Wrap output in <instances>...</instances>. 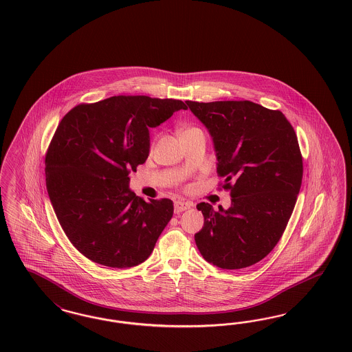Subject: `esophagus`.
<instances>
[{"mask_svg": "<svg viewBox=\"0 0 352 352\" xmlns=\"http://www.w3.org/2000/svg\"><path fill=\"white\" fill-rule=\"evenodd\" d=\"M192 206L191 203H188V201H184V200H177L175 203H174V212L175 213H181V212H184V210H187V209H190Z\"/></svg>", "mask_w": 352, "mask_h": 352, "instance_id": "34e87169", "label": "esophagus"}]
</instances>
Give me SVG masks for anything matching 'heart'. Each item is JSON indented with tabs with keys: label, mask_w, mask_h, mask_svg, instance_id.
<instances>
[{
	"label": "heart",
	"mask_w": 352,
	"mask_h": 352,
	"mask_svg": "<svg viewBox=\"0 0 352 352\" xmlns=\"http://www.w3.org/2000/svg\"><path fill=\"white\" fill-rule=\"evenodd\" d=\"M194 130H197V129H188V130H186L184 133H188V131H194Z\"/></svg>",
	"instance_id": "obj_1"
}]
</instances>
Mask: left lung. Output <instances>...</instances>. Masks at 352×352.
Segmentation results:
<instances>
[{
  "label": "left lung",
  "mask_w": 352,
  "mask_h": 352,
  "mask_svg": "<svg viewBox=\"0 0 352 352\" xmlns=\"http://www.w3.org/2000/svg\"><path fill=\"white\" fill-rule=\"evenodd\" d=\"M206 124L217 153L222 188L231 206L197 204L204 228L195 242L208 263L242 269L263 260L279 242L303 178L296 133L285 114L243 101H186Z\"/></svg>",
  "instance_id": "obj_1"
}]
</instances>
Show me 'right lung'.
Listing matches in <instances>:
<instances>
[{"label": "right lung", "instance_id": "obj_1", "mask_svg": "<svg viewBox=\"0 0 352 352\" xmlns=\"http://www.w3.org/2000/svg\"><path fill=\"white\" fill-rule=\"evenodd\" d=\"M181 100L113 96L79 104L62 118L45 155L49 199L62 230L91 261L131 267L146 261L174 212L170 199H144L129 174L149 155V127Z\"/></svg>", "mask_w": 352, "mask_h": 352}]
</instances>
